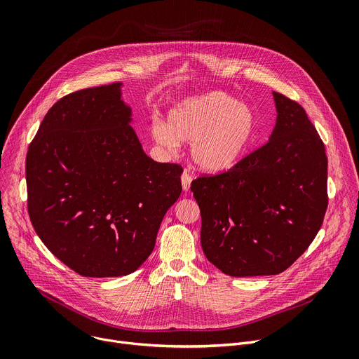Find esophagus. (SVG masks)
I'll list each match as a JSON object with an SVG mask.
<instances>
[{"mask_svg":"<svg viewBox=\"0 0 359 359\" xmlns=\"http://www.w3.org/2000/svg\"><path fill=\"white\" fill-rule=\"evenodd\" d=\"M190 183H191V176L189 175L187 170H184L182 175V187L184 191H187L190 189Z\"/></svg>","mask_w":359,"mask_h":359,"instance_id":"esophagus-1","label":"esophagus"}]
</instances>
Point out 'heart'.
Masks as SVG:
<instances>
[{
    "label": "heart",
    "mask_w": 359,
    "mask_h": 359,
    "mask_svg": "<svg viewBox=\"0 0 359 359\" xmlns=\"http://www.w3.org/2000/svg\"><path fill=\"white\" fill-rule=\"evenodd\" d=\"M153 139L170 151L191 142L194 166L210 175L233 169L244 156L254 132L251 109L222 92L189 97L169 112L168 123L153 122Z\"/></svg>",
    "instance_id": "obj_1"
}]
</instances>
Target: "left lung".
I'll use <instances>...</instances> for the list:
<instances>
[{"mask_svg":"<svg viewBox=\"0 0 359 359\" xmlns=\"http://www.w3.org/2000/svg\"><path fill=\"white\" fill-rule=\"evenodd\" d=\"M270 140L233 169L191 182L201 248L231 277L287 270L316 238L328 206L324 143L304 108L273 92Z\"/></svg>","mask_w":359,"mask_h":359,"instance_id":"1","label":"left lung"}]
</instances>
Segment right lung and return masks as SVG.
<instances>
[{
  "mask_svg": "<svg viewBox=\"0 0 359 359\" xmlns=\"http://www.w3.org/2000/svg\"><path fill=\"white\" fill-rule=\"evenodd\" d=\"M121 88L61 97L27 153L31 223L48 250L83 277L136 271L182 193V166L143 151Z\"/></svg>",
  "mask_w": 359,
  "mask_h": 359,
  "instance_id": "add662e5",
  "label": "right lung"
}]
</instances>
